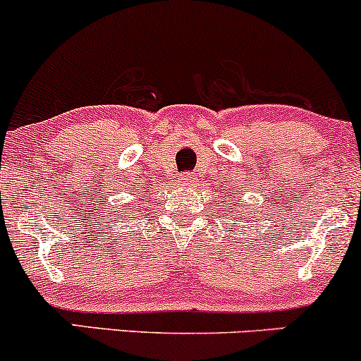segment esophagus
<instances>
[{
    "instance_id": "esophagus-1",
    "label": "esophagus",
    "mask_w": 361,
    "mask_h": 361,
    "mask_svg": "<svg viewBox=\"0 0 361 361\" xmlns=\"http://www.w3.org/2000/svg\"><path fill=\"white\" fill-rule=\"evenodd\" d=\"M196 180H197V177L191 172H184V173H180V176H179V182H180V184H184V185H192Z\"/></svg>"
}]
</instances>
